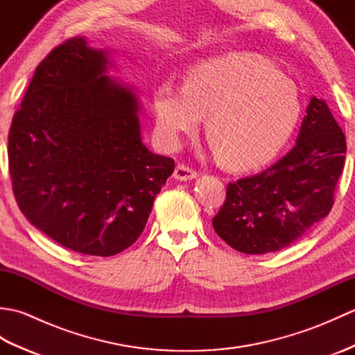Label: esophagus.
Segmentation results:
<instances>
[{
	"instance_id": "1",
	"label": "esophagus",
	"mask_w": 355,
	"mask_h": 355,
	"mask_svg": "<svg viewBox=\"0 0 355 355\" xmlns=\"http://www.w3.org/2000/svg\"><path fill=\"white\" fill-rule=\"evenodd\" d=\"M173 177L180 180V182H187V180L197 178L198 172L195 171L193 168H191V166H187L184 163H180V164H177L175 171H173Z\"/></svg>"
}]
</instances>
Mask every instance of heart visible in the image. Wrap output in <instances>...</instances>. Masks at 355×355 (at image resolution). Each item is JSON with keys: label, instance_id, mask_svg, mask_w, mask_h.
<instances>
[{"label": "heart", "instance_id": "heart-1", "mask_svg": "<svg viewBox=\"0 0 355 355\" xmlns=\"http://www.w3.org/2000/svg\"><path fill=\"white\" fill-rule=\"evenodd\" d=\"M302 94L276 67L253 53H229L193 65L184 84L163 80L154 93L157 132L178 145L206 131L221 162L233 169L270 162L290 140L302 116Z\"/></svg>", "mask_w": 355, "mask_h": 355}]
</instances>
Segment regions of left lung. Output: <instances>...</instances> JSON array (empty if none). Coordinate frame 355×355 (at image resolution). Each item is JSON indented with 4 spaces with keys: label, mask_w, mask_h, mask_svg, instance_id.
<instances>
[{
    "label": "left lung",
    "mask_w": 355,
    "mask_h": 355,
    "mask_svg": "<svg viewBox=\"0 0 355 355\" xmlns=\"http://www.w3.org/2000/svg\"><path fill=\"white\" fill-rule=\"evenodd\" d=\"M346 140L325 101L311 97L296 145L268 169L229 183L214 218L218 236L248 254L279 252L311 232L334 205Z\"/></svg>",
    "instance_id": "obj_1"
}]
</instances>
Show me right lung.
Wrapping results in <instances>:
<instances>
[{
  "label": "right lung",
  "instance_id": "add662e5",
  "mask_svg": "<svg viewBox=\"0 0 355 355\" xmlns=\"http://www.w3.org/2000/svg\"><path fill=\"white\" fill-rule=\"evenodd\" d=\"M76 36L36 67L9 132L21 212L73 252L112 256L143 232L175 162L143 145L134 89Z\"/></svg>",
  "mask_w": 355,
  "mask_h": 355
}]
</instances>
